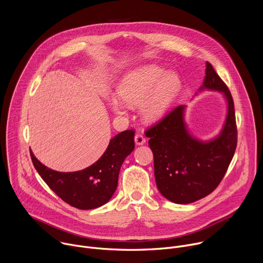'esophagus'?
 I'll return each mask as SVG.
<instances>
[{"mask_svg":"<svg viewBox=\"0 0 263 263\" xmlns=\"http://www.w3.org/2000/svg\"><path fill=\"white\" fill-rule=\"evenodd\" d=\"M134 139H135V143H136V144H143V143L145 142V138H144L143 135L140 134V133H136Z\"/></svg>","mask_w":263,"mask_h":263,"instance_id":"34e87169","label":"esophagus"}]
</instances>
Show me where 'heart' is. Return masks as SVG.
I'll use <instances>...</instances> for the list:
<instances>
[{"label": "heart", "mask_w": 263, "mask_h": 263, "mask_svg": "<svg viewBox=\"0 0 263 263\" xmlns=\"http://www.w3.org/2000/svg\"><path fill=\"white\" fill-rule=\"evenodd\" d=\"M165 73V69L156 65L143 66L128 72L117 88L120 100L129 106H139L143 102L141 110L144 119L148 122L157 121L163 116L180 88L176 74L168 73L164 78ZM152 91L154 93L149 97L148 95ZM111 107L117 114H123L124 106L119 101H112Z\"/></svg>", "instance_id": "b5f03b06"}]
</instances>
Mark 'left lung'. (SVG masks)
<instances>
[{
    "label": "left lung",
    "instance_id": "1",
    "mask_svg": "<svg viewBox=\"0 0 263 263\" xmlns=\"http://www.w3.org/2000/svg\"><path fill=\"white\" fill-rule=\"evenodd\" d=\"M206 64L201 89L219 90L228 102L227 120L219 136L208 142L194 138L184 124L182 105L144 132L154 155L157 189L177 204H190L211 194L226 175L237 145L233 98L211 63Z\"/></svg>",
    "mask_w": 263,
    "mask_h": 263
}]
</instances>
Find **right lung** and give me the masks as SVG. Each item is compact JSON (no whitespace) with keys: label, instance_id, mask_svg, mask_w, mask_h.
<instances>
[{"label":"right lung","instance_id":"add662e5","mask_svg":"<svg viewBox=\"0 0 263 263\" xmlns=\"http://www.w3.org/2000/svg\"><path fill=\"white\" fill-rule=\"evenodd\" d=\"M134 130H126L112 138L101 158L87 168L60 173L45 166L30 151L34 167L50 189L65 203L82 209H95L114 196L121 166L134 149Z\"/></svg>","mask_w":263,"mask_h":263}]
</instances>
